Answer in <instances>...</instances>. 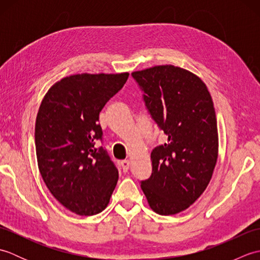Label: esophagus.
Returning <instances> with one entry per match:
<instances>
[{"mask_svg":"<svg viewBox=\"0 0 260 260\" xmlns=\"http://www.w3.org/2000/svg\"><path fill=\"white\" fill-rule=\"evenodd\" d=\"M129 161L128 159H125V161H123L120 163V167H121V170H123V172L124 173H126L127 171H128V169H129Z\"/></svg>","mask_w":260,"mask_h":260,"instance_id":"1","label":"esophagus"}]
</instances>
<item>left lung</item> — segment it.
Listing matches in <instances>:
<instances>
[{
  "label": "left lung",
  "mask_w": 260,
  "mask_h": 260,
  "mask_svg": "<svg viewBox=\"0 0 260 260\" xmlns=\"http://www.w3.org/2000/svg\"><path fill=\"white\" fill-rule=\"evenodd\" d=\"M145 106L167 135L151 153L152 175L141 187L154 212L184 211L207 189L218 159V127L206 84L173 64L134 71Z\"/></svg>",
  "instance_id": "8db88e82"
}]
</instances>
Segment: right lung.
<instances>
[{"label":"right lung","mask_w":260,"mask_h":260,"mask_svg":"<svg viewBox=\"0 0 260 260\" xmlns=\"http://www.w3.org/2000/svg\"><path fill=\"white\" fill-rule=\"evenodd\" d=\"M77 74L51 86L36 120L38 167L51 194L71 212L92 215L108 206L118 171L103 146L99 113L128 78Z\"/></svg>","instance_id":"add662e5"}]
</instances>
